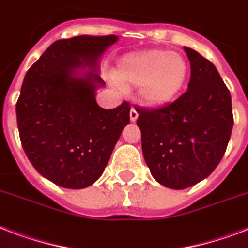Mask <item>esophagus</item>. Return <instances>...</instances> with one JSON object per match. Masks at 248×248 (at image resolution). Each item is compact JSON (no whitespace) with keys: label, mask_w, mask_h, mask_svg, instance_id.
Segmentation results:
<instances>
[{"label":"esophagus","mask_w":248,"mask_h":248,"mask_svg":"<svg viewBox=\"0 0 248 248\" xmlns=\"http://www.w3.org/2000/svg\"><path fill=\"white\" fill-rule=\"evenodd\" d=\"M138 117H139V113L136 112V109L132 107L131 110H130V120H131L132 122H135V121L138 120Z\"/></svg>","instance_id":"esophagus-1"}]
</instances>
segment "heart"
I'll return each instance as SVG.
<instances>
[{
	"mask_svg": "<svg viewBox=\"0 0 248 248\" xmlns=\"http://www.w3.org/2000/svg\"><path fill=\"white\" fill-rule=\"evenodd\" d=\"M188 76V64L179 52L145 50L124 56L114 79L122 87L139 86L140 99L149 107H162L177 96Z\"/></svg>",
	"mask_w": 248,
	"mask_h": 248,
	"instance_id": "obj_1",
	"label": "heart"
}]
</instances>
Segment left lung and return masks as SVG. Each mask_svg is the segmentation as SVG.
Returning <instances> with one entry per match:
<instances>
[{
    "label": "left lung",
    "instance_id": "left-lung-1",
    "mask_svg": "<svg viewBox=\"0 0 248 248\" xmlns=\"http://www.w3.org/2000/svg\"><path fill=\"white\" fill-rule=\"evenodd\" d=\"M190 62L188 90L161 108H138L144 159L166 188L185 189L217 167L233 128L229 90L215 65L184 47Z\"/></svg>",
    "mask_w": 248,
    "mask_h": 248
}]
</instances>
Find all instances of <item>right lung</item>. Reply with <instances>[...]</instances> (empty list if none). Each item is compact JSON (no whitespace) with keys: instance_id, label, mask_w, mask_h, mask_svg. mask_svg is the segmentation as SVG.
Returning a JSON list of instances; mask_svg holds the SVG:
<instances>
[{"instance_id":"right-lung-1","label":"right lung","mask_w":248,"mask_h":248,"mask_svg":"<svg viewBox=\"0 0 248 248\" xmlns=\"http://www.w3.org/2000/svg\"><path fill=\"white\" fill-rule=\"evenodd\" d=\"M117 40L110 34L55 41L24 77L16 103L21 145L33 167L59 186L93 184L130 122L127 101L104 109L95 99L104 86L99 59ZM85 67L89 71H78Z\"/></svg>"}]
</instances>
